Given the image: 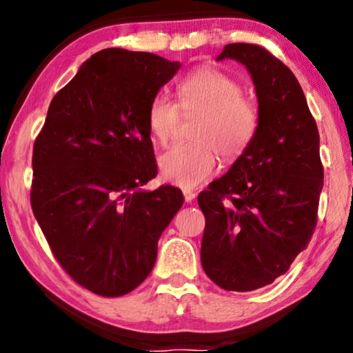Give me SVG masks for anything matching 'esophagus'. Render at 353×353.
<instances>
[{"instance_id": "1", "label": "esophagus", "mask_w": 353, "mask_h": 353, "mask_svg": "<svg viewBox=\"0 0 353 353\" xmlns=\"http://www.w3.org/2000/svg\"><path fill=\"white\" fill-rule=\"evenodd\" d=\"M183 196H185V201H186V202H192V201H194V197H196L194 192L190 191V190L183 191Z\"/></svg>"}]
</instances>
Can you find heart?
<instances>
[{
	"label": "heart",
	"mask_w": 353,
	"mask_h": 353,
	"mask_svg": "<svg viewBox=\"0 0 353 353\" xmlns=\"http://www.w3.org/2000/svg\"><path fill=\"white\" fill-rule=\"evenodd\" d=\"M178 105L163 94L154 96L148 108V127L152 138L165 144L185 114L199 112L192 130L194 143H176L159 159L167 181L196 188L209 180L216 168V152L223 159L243 154L257 133L259 110L243 96V86L233 77L215 69L188 74L176 88Z\"/></svg>",
	"instance_id": "1"
}]
</instances>
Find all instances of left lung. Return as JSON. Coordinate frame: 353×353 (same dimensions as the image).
<instances>
[{
	"label": "left lung",
	"instance_id": "obj_1",
	"mask_svg": "<svg viewBox=\"0 0 353 353\" xmlns=\"http://www.w3.org/2000/svg\"><path fill=\"white\" fill-rule=\"evenodd\" d=\"M221 59L241 62L252 77L259 127L197 197L205 216L201 262L216 286L248 292L286 273L310 243L323 190L320 134L296 75L272 52L231 43Z\"/></svg>",
	"mask_w": 353,
	"mask_h": 353
}]
</instances>
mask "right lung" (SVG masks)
Listing matches in <instances>:
<instances>
[{
  "instance_id": "obj_1",
  "label": "right lung",
  "mask_w": 353,
  "mask_h": 353,
  "mask_svg": "<svg viewBox=\"0 0 353 353\" xmlns=\"http://www.w3.org/2000/svg\"><path fill=\"white\" fill-rule=\"evenodd\" d=\"M180 67L151 52H96L52 98L33 144V215L61 267L98 296L148 278L185 201L175 186L141 188L157 175L148 108Z\"/></svg>"
}]
</instances>
